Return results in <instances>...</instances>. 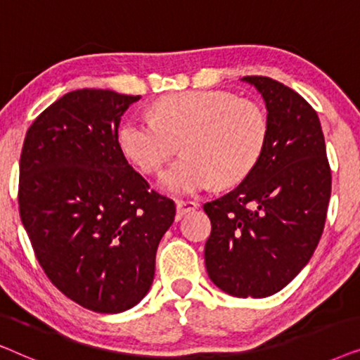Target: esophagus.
Masks as SVG:
<instances>
[{
    "label": "esophagus",
    "instance_id": "34e87169",
    "mask_svg": "<svg viewBox=\"0 0 360 360\" xmlns=\"http://www.w3.org/2000/svg\"><path fill=\"white\" fill-rule=\"evenodd\" d=\"M175 205H176V218L179 219L181 218V216H185L186 213H190V211L200 208V203H196V201L176 200Z\"/></svg>",
    "mask_w": 360,
    "mask_h": 360
}]
</instances>
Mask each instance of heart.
<instances>
[{
	"instance_id": "heart-1",
	"label": "heart",
	"mask_w": 360,
	"mask_h": 360,
	"mask_svg": "<svg viewBox=\"0 0 360 360\" xmlns=\"http://www.w3.org/2000/svg\"><path fill=\"white\" fill-rule=\"evenodd\" d=\"M269 116L259 103L228 91H188L159 101L154 117H131L117 132L127 159L144 174H155L184 149L160 176L169 193L193 195L248 176L264 154Z\"/></svg>"
}]
</instances>
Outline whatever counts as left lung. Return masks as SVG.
<instances>
[{"mask_svg": "<svg viewBox=\"0 0 360 360\" xmlns=\"http://www.w3.org/2000/svg\"><path fill=\"white\" fill-rule=\"evenodd\" d=\"M262 95L269 139L233 191L205 203L211 234L205 262L216 287L264 298L297 277L316 249L331 196V169L316 111L269 77H244Z\"/></svg>", "mask_w": 360, "mask_h": 360, "instance_id": "obj_1", "label": "left lung"}]
</instances>
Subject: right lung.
<instances>
[{"mask_svg":"<svg viewBox=\"0 0 360 360\" xmlns=\"http://www.w3.org/2000/svg\"><path fill=\"white\" fill-rule=\"evenodd\" d=\"M141 96L83 88L63 95L26 132L19 214L49 280L83 308L121 313L141 302L175 203L150 190L117 142Z\"/></svg>","mask_w":360,"mask_h":360,"instance_id":"right-lung-1","label":"right lung"}]
</instances>
